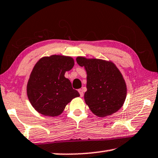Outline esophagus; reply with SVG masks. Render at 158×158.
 Segmentation results:
<instances>
[{"label": "esophagus", "mask_w": 158, "mask_h": 158, "mask_svg": "<svg viewBox=\"0 0 158 158\" xmlns=\"http://www.w3.org/2000/svg\"><path fill=\"white\" fill-rule=\"evenodd\" d=\"M78 91H79V94H80V96H81V97H83V95H84V92H83V89H80L78 90Z\"/></svg>", "instance_id": "1"}]
</instances>
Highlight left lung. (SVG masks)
Here are the masks:
<instances>
[{
	"label": "left lung",
	"instance_id": "left-lung-1",
	"mask_svg": "<svg viewBox=\"0 0 158 158\" xmlns=\"http://www.w3.org/2000/svg\"><path fill=\"white\" fill-rule=\"evenodd\" d=\"M77 62L87 72L85 101L98 117L115 113L123 106L127 94L121 71L110 60L78 56Z\"/></svg>",
	"mask_w": 158,
	"mask_h": 158
}]
</instances>
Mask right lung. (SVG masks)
<instances>
[{"mask_svg": "<svg viewBox=\"0 0 158 158\" xmlns=\"http://www.w3.org/2000/svg\"><path fill=\"white\" fill-rule=\"evenodd\" d=\"M74 66L71 56L52 55L35 65L27 85V97L35 110L46 116H58L79 93L73 89L66 71Z\"/></svg>", "mask_w": 158, "mask_h": 158, "instance_id": "1", "label": "right lung"}]
</instances>
